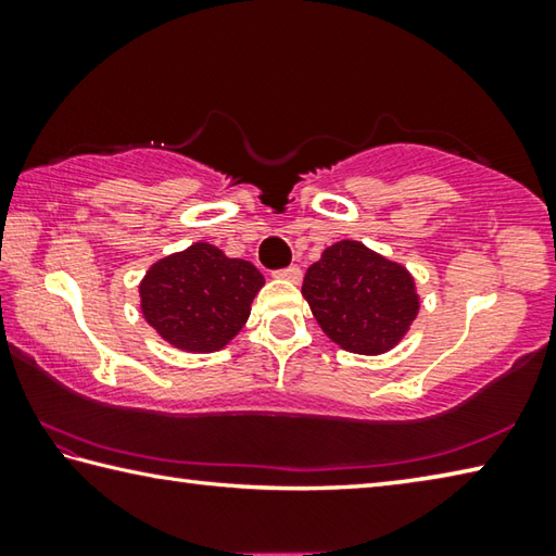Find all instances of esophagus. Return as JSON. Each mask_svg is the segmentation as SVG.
<instances>
[{
	"instance_id": "obj_1",
	"label": "esophagus",
	"mask_w": 556,
	"mask_h": 556,
	"mask_svg": "<svg viewBox=\"0 0 556 556\" xmlns=\"http://www.w3.org/2000/svg\"><path fill=\"white\" fill-rule=\"evenodd\" d=\"M275 277L277 279H287V281H294V285H299V281H301V269L296 265H291L287 269L275 271Z\"/></svg>"
}]
</instances>
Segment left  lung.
<instances>
[{
  "mask_svg": "<svg viewBox=\"0 0 556 556\" xmlns=\"http://www.w3.org/2000/svg\"><path fill=\"white\" fill-rule=\"evenodd\" d=\"M301 294L321 331L348 353L382 355L419 314L412 271L368 244L338 240L308 267Z\"/></svg>",
  "mask_w": 556,
  "mask_h": 556,
  "instance_id": "8db88e82",
  "label": "left lung"
}]
</instances>
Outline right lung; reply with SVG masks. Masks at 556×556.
<instances>
[{
    "label": "right lung",
    "instance_id": "right-lung-1",
    "mask_svg": "<svg viewBox=\"0 0 556 556\" xmlns=\"http://www.w3.org/2000/svg\"><path fill=\"white\" fill-rule=\"evenodd\" d=\"M265 287L248 260L228 257L211 242L156 260L139 281L144 321L184 353H215L248 324L252 299Z\"/></svg>",
    "mask_w": 556,
    "mask_h": 556
}]
</instances>
